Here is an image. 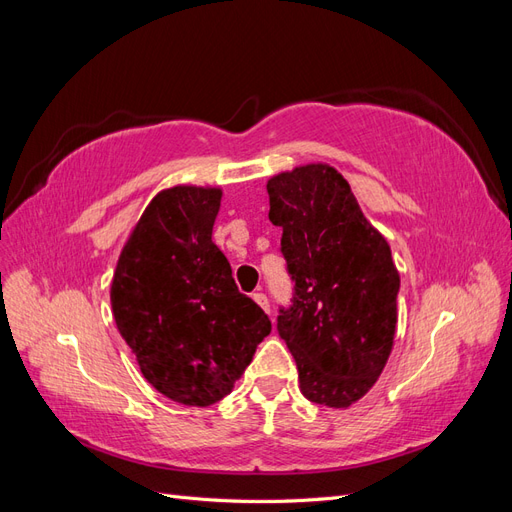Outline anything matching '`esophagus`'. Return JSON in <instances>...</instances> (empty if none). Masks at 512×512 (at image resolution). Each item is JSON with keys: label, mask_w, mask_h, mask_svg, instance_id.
<instances>
[{"label": "esophagus", "mask_w": 512, "mask_h": 512, "mask_svg": "<svg viewBox=\"0 0 512 512\" xmlns=\"http://www.w3.org/2000/svg\"><path fill=\"white\" fill-rule=\"evenodd\" d=\"M252 299L262 307V309H265V312L269 314L271 312V307H269V299H267V294L265 292H254L252 294Z\"/></svg>", "instance_id": "obj_1"}]
</instances>
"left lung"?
Listing matches in <instances>:
<instances>
[{
	"label": "left lung",
	"instance_id": "obj_1",
	"mask_svg": "<svg viewBox=\"0 0 512 512\" xmlns=\"http://www.w3.org/2000/svg\"><path fill=\"white\" fill-rule=\"evenodd\" d=\"M267 192L294 282L277 333L297 361L301 393L348 408L376 384L393 350L399 273L391 247L329 164L275 175Z\"/></svg>",
	"mask_w": 512,
	"mask_h": 512
}]
</instances>
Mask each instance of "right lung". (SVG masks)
Segmentation results:
<instances>
[{"instance_id":"right-lung-1","label":"right lung","mask_w":512,"mask_h":512,"mask_svg":"<svg viewBox=\"0 0 512 512\" xmlns=\"http://www.w3.org/2000/svg\"><path fill=\"white\" fill-rule=\"evenodd\" d=\"M220 188L175 185L153 196L123 245L111 284L117 329L153 389L183 406L226 397L271 320L239 292L211 241Z\"/></svg>"}]
</instances>
